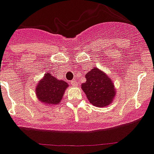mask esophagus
Returning a JSON list of instances; mask_svg holds the SVG:
<instances>
[{
    "label": "esophagus",
    "mask_w": 154,
    "mask_h": 154,
    "mask_svg": "<svg viewBox=\"0 0 154 154\" xmlns=\"http://www.w3.org/2000/svg\"><path fill=\"white\" fill-rule=\"evenodd\" d=\"M70 84H71V85H72V86H74V87H76V86L78 85V83H77V80H71V82H70Z\"/></svg>",
    "instance_id": "34e87169"
}]
</instances>
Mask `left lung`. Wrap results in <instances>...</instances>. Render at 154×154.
Returning <instances> with one entry per match:
<instances>
[{
    "label": "left lung",
    "mask_w": 154,
    "mask_h": 154,
    "mask_svg": "<svg viewBox=\"0 0 154 154\" xmlns=\"http://www.w3.org/2000/svg\"><path fill=\"white\" fill-rule=\"evenodd\" d=\"M85 77L87 80L81 84V89L92 105L103 108L112 103L116 98V87L104 71L95 67L87 72Z\"/></svg>",
    "instance_id": "left-lung-1"
}]
</instances>
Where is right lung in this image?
<instances>
[{
    "instance_id": "1",
    "label": "right lung",
    "mask_w": 154,
    "mask_h": 154,
    "mask_svg": "<svg viewBox=\"0 0 154 154\" xmlns=\"http://www.w3.org/2000/svg\"><path fill=\"white\" fill-rule=\"evenodd\" d=\"M68 87L65 81L58 80L50 73H45L35 87V95L40 103L47 106L60 104Z\"/></svg>"
}]
</instances>
